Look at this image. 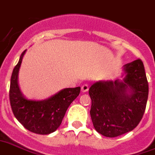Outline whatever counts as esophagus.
<instances>
[{
  "label": "esophagus",
  "instance_id": "esophagus-1",
  "mask_svg": "<svg viewBox=\"0 0 155 155\" xmlns=\"http://www.w3.org/2000/svg\"><path fill=\"white\" fill-rule=\"evenodd\" d=\"M89 87L87 84H84V85L82 86V87H81V90H82V92H87V91H88Z\"/></svg>",
  "mask_w": 155,
  "mask_h": 155
}]
</instances>
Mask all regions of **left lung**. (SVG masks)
<instances>
[{"mask_svg":"<svg viewBox=\"0 0 155 155\" xmlns=\"http://www.w3.org/2000/svg\"><path fill=\"white\" fill-rule=\"evenodd\" d=\"M121 77V80L98 81L89 88L92 124L106 137L133 130L146 107L149 84L143 62L137 59L125 64Z\"/></svg>","mask_w":155,"mask_h":155,"instance_id":"obj_1","label":"left lung"}]
</instances>
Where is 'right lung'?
I'll return each instance as SVG.
<instances>
[{
  "label": "right lung",
  "instance_id": "obj_1",
  "mask_svg": "<svg viewBox=\"0 0 155 155\" xmlns=\"http://www.w3.org/2000/svg\"><path fill=\"white\" fill-rule=\"evenodd\" d=\"M26 50L21 54L11 75L10 102L15 118L28 130L48 135L60 126L68 108L80 93L81 87L64 88L50 97L37 101L28 99L20 90L18 77L22 59Z\"/></svg>",
  "mask_w": 155,
  "mask_h": 155
}]
</instances>
